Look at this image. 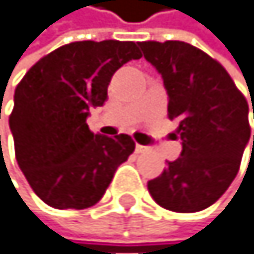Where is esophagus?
<instances>
[{
	"instance_id": "obj_1",
	"label": "esophagus",
	"mask_w": 254,
	"mask_h": 254,
	"mask_svg": "<svg viewBox=\"0 0 254 254\" xmlns=\"http://www.w3.org/2000/svg\"><path fill=\"white\" fill-rule=\"evenodd\" d=\"M147 150H149V147H146V146H141V144H136V152H137V154L147 152Z\"/></svg>"
}]
</instances>
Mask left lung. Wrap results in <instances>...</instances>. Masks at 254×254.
I'll list each match as a JSON object with an SVG mask.
<instances>
[{
    "mask_svg": "<svg viewBox=\"0 0 254 254\" xmlns=\"http://www.w3.org/2000/svg\"><path fill=\"white\" fill-rule=\"evenodd\" d=\"M139 47L164 79L169 118L178 122L183 147L147 190L169 211H202L225 193L240 169L252 136L248 102L225 67L202 50L178 40Z\"/></svg>",
    "mask_w": 254,
    "mask_h": 254,
    "instance_id": "8db88e82",
    "label": "left lung"
}]
</instances>
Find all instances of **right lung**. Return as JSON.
<instances>
[{
  "label": "right lung",
  "mask_w": 254,
  "mask_h": 254,
  "mask_svg": "<svg viewBox=\"0 0 254 254\" xmlns=\"http://www.w3.org/2000/svg\"><path fill=\"white\" fill-rule=\"evenodd\" d=\"M142 57L134 42L84 40L45 55L14 92L9 126L20 170L55 209L97 204L134 150L128 134L89 129V108L102 107L115 71Z\"/></svg>",
  "instance_id": "1"
}]
</instances>
